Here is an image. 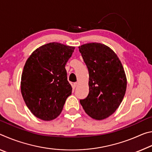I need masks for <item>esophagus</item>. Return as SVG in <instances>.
<instances>
[{"label":"esophagus","mask_w":152,"mask_h":152,"mask_svg":"<svg viewBox=\"0 0 152 152\" xmlns=\"http://www.w3.org/2000/svg\"><path fill=\"white\" fill-rule=\"evenodd\" d=\"M77 85H78V83H77V82H75V83H74V84H73V88H75L77 86Z\"/></svg>","instance_id":"esophagus-1"}]
</instances>
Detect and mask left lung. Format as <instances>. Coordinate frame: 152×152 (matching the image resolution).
Returning <instances> with one entry per match:
<instances>
[{"mask_svg": "<svg viewBox=\"0 0 152 152\" xmlns=\"http://www.w3.org/2000/svg\"><path fill=\"white\" fill-rule=\"evenodd\" d=\"M78 48L89 75L88 95L80 102L92 119H104L116 111L124 98V68L116 53L104 44L89 43Z\"/></svg>", "mask_w": 152, "mask_h": 152, "instance_id": "1", "label": "left lung"}]
</instances>
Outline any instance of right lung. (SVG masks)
Masks as SVG:
<instances>
[{"label": "right lung", "instance_id": "add662e5", "mask_svg": "<svg viewBox=\"0 0 152 152\" xmlns=\"http://www.w3.org/2000/svg\"><path fill=\"white\" fill-rule=\"evenodd\" d=\"M75 47L49 43L36 49L25 63L20 91L28 109L36 117L51 121L58 117L72 94L65 66Z\"/></svg>", "mask_w": 152, "mask_h": 152}]
</instances>
